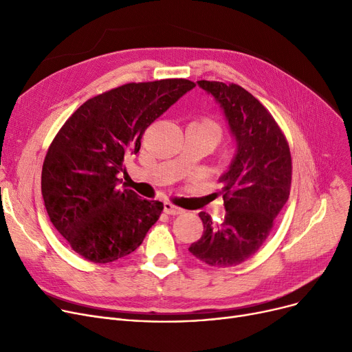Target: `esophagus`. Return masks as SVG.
I'll list each match as a JSON object with an SVG mask.
<instances>
[{
	"mask_svg": "<svg viewBox=\"0 0 352 352\" xmlns=\"http://www.w3.org/2000/svg\"><path fill=\"white\" fill-rule=\"evenodd\" d=\"M164 212L168 214V215H178V214H182L184 210H181L177 206H174L173 202H165V204H164Z\"/></svg>",
	"mask_w": 352,
	"mask_h": 352,
	"instance_id": "esophagus-1",
	"label": "esophagus"
}]
</instances>
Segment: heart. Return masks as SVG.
Wrapping results in <instances>:
<instances>
[{"label":"heart","instance_id":"b5f03b06","mask_svg":"<svg viewBox=\"0 0 352 352\" xmlns=\"http://www.w3.org/2000/svg\"><path fill=\"white\" fill-rule=\"evenodd\" d=\"M195 124L202 125L204 128L210 129V131L219 140V137H221V128H219V125L214 120H211V118H202L201 121H197Z\"/></svg>","mask_w":352,"mask_h":352}]
</instances>
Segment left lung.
Segmentation results:
<instances>
[{
	"mask_svg": "<svg viewBox=\"0 0 352 352\" xmlns=\"http://www.w3.org/2000/svg\"><path fill=\"white\" fill-rule=\"evenodd\" d=\"M198 85L223 107L238 151L219 178L224 221L212 223L199 212L204 234L188 250L202 263L227 268L247 261L265 243L289 197L292 160L283 129L247 89L207 80Z\"/></svg>",
	"mask_w": 352,
	"mask_h": 352,
	"instance_id": "8db88e82",
	"label": "left lung"
}]
</instances>
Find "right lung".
I'll return each mask as SVG.
<instances>
[{
  "mask_svg": "<svg viewBox=\"0 0 352 352\" xmlns=\"http://www.w3.org/2000/svg\"><path fill=\"white\" fill-rule=\"evenodd\" d=\"M194 87L186 78L124 84L87 100L54 137L41 173L44 206L85 260L107 264L131 254L158 221L162 202L122 188L118 174L145 129Z\"/></svg>",
  "mask_w": 352,
  "mask_h": 352,
  "instance_id": "1",
  "label": "right lung"
}]
</instances>
